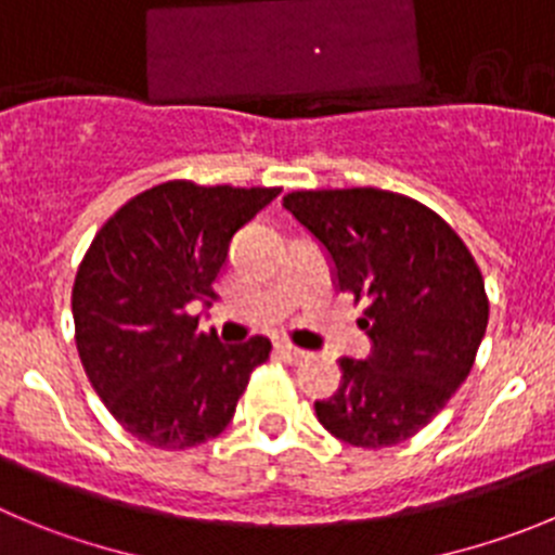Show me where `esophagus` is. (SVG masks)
Wrapping results in <instances>:
<instances>
[{
	"instance_id": "esophagus-1",
	"label": "esophagus",
	"mask_w": 555,
	"mask_h": 555,
	"mask_svg": "<svg viewBox=\"0 0 555 555\" xmlns=\"http://www.w3.org/2000/svg\"><path fill=\"white\" fill-rule=\"evenodd\" d=\"M276 353L282 356V359L287 361V364H301V361H307L309 356H312V353H309V350L295 348V345H289V341H279Z\"/></svg>"
}]
</instances>
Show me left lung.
Masks as SVG:
<instances>
[{"mask_svg":"<svg viewBox=\"0 0 555 555\" xmlns=\"http://www.w3.org/2000/svg\"><path fill=\"white\" fill-rule=\"evenodd\" d=\"M284 210L323 248L334 284L364 301L370 356H341L320 424L383 449L427 427L474 366L488 328L485 279L457 232L411 196L380 189L295 191Z\"/></svg>","mask_w":555,"mask_h":555,"instance_id":"1","label":"left lung"}]
</instances>
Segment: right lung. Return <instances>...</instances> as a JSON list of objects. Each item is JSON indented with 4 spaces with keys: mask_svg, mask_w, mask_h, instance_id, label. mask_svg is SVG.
Here are the masks:
<instances>
[{
    "mask_svg": "<svg viewBox=\"0 0 555 555\" xmlns=\"http://www.w3.org/2000/svg\"><path fill=\"white\" fill-rule=\"evenodd\" d=\"M279 189L160 183L117 210L74 284L76 348L117 422L155 449H189L224 433L237 400L271 353L268 336L224 345L199 331L196 304L241 227Z\"/></svg>",
    "mask_w": 555,
    "mask_h": 555,
    "instance_id": "right-lung-1",
    "label": "right lung"
}]
</instances>
